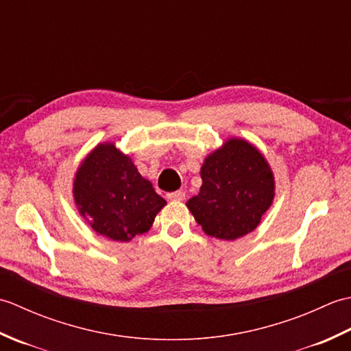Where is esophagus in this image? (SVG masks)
<instances>
[{"mask_svg": "<svg viewBox=\"0 0 351 351\" xmlns=\"http://www.w3.org/2000/svg\"><path fill=\"white\" fill-rule=\"evenodd\" d=\"M167 199L170 200H176V202H181V200L185 199V193L182 190H178V191H173V193H169L167 195Z\"/></svg>", "mask_w": 351, "mask_h": 351, "instance_id": "esophagus-1", "label": "esophagus"}]
</instances>
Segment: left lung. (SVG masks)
<instances>
[{"label": "left lung", "instance_id": "obj_1", "mask_svg": "<svg viewBox=\"0 0 351 351\" xmlns=\"http://www.w3.org/2000/svg\"><path fill=\"white\" fill-rule=\"evenodd\" d=\"M202 185L187 208L204 232L234 241L250 234L274 199V175L265 156L244 138L230 137L206 156Z\"/></svg>", "mask_w": 351, "mask_h": 351}]
</instances>
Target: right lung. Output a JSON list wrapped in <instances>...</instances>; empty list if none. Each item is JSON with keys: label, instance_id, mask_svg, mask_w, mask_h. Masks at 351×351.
<instances>
[{"label": "right lung", "instance_id": "obj_1", "mask_svg": "<svg viewBox=\"0 0 351 351\" xmlns=\"http://www.w3.org/2000/svg\"><path fill=\"white\" fill-rule=\"evenodd\" d=\"M72 193L95 232L121 243L147 232L167 204L138 173L131 156L110 141L87 154L77 169Z\"/></svg>", "mask_w": 351, "mask_h": 351}]
</instances>
